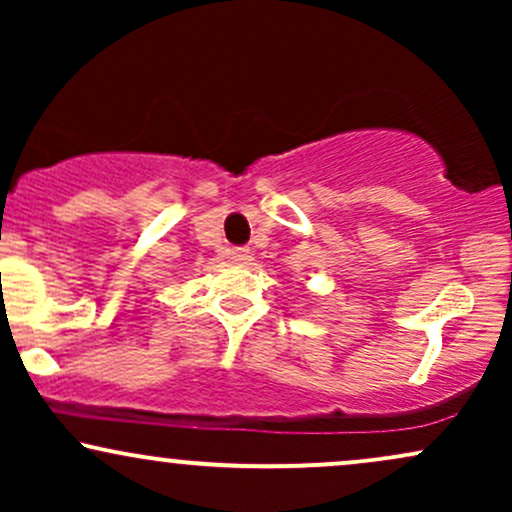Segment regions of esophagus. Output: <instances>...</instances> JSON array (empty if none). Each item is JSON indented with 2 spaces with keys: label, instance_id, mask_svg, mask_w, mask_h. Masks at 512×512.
Instances as JSON below:
<instances>
[{
  "label": "esophagus",
  "instance_id": "esophagus-1",
  "mask_svg": "<svg viewBox=\"0 0 512 512\" xmlns=\"http://www.w3.org/2000/svg\"><path fill=\"white\" fill-rule=\"evenodd\" d=\"M231 260L236 264H248L252 260V255H250L248 248H233L231 250Z\"/></svg>",
  "mask_w": 512,
  "mask_h": 512
}]
</instances>
